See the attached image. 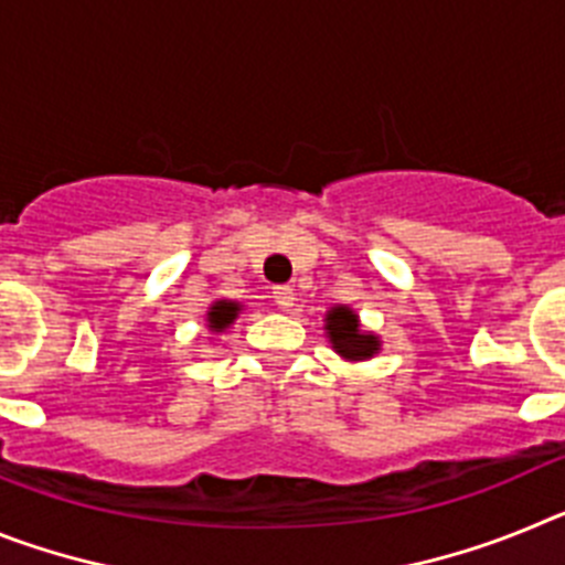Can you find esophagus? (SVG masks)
Instances as JSON below:
<instances>
[{"label":"esophagus","instance_id":"obj_1","mask_svg":"<svg viewBox=\"0 0 565 565\" xmlns=\"http://www.w3.org/2000/svg\"><path fill=\"white\" fill-rule=\"evenodd\" d=\"M271 294H274V302H277L282 311H291L294 302H297V291H294L291 286H277Z\"/></svg>","mask_w":565,"mask_h":565}]
</instances>
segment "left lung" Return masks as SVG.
Returning a JSON list of instances; mask_svg holds the SVG:
<instances>
[{"label": "left lung", "instance_id": "obj_1", "mask_svg": "<svg viewBox=\"0 0 565 565\" xmlns=\"http://www.w3.org/2000/svg\"><path fill=\"white\" fill-rule=\"evenodd\" d=\"M326 331L333 344V351L342 359L362 362V359H371L373 353H379V337L359 328V317L351 308H331V311L326 313Z\"/></svg>", "mask_w": 565, "mask_h": 565}]
</instances>
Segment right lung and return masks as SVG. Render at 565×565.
Here are the masks:
<instances>
[{"label":"right lung","instance_id":"right-lung-1","mask_svg":"<svg viewBox=\"0 0 565 565\" xmlns=\"http://www.w3.org/2000/svg\"><path fill=\"white\" fill-rule=\"evenodd\" d=\"M239 313V302H232V299H217L206 313V322H209V331H226L232 326L234 319Z\"/></svg>","mask_w":565,"mask_h":565}]
</instances>
